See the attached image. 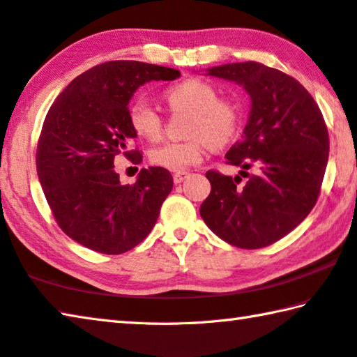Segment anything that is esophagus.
<instances>
[{
  "instance_id": "1",
  "label": "esophagus",
  "mask_w": 357,
  "mask_h": 357,
  "mask_svg": "<svg viewBox=\"0 0 357 357\" xmlns=\"http://www.w3.org/2000/svg\"><path fill=\"white\" fill-rule=\"evenodd\" d=\"M187 178H189V173H187V172H181V173H174V174H173L174 184H181V183H183V181L187 179Z\"/></svg>"
}]
</instances>
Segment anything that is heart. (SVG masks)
<instances>
[{
	"mask_svg": "<svg viewBox=\"0 0 357 357\" xmlns=\"http://www.w3.org/2000/svg\"><path fill=\"white\" fill-rule=\"evenodd\" d=\"M165 99L173 112L192 113L187 142L164 143L149 153L154 165L170 172H187L202 164L209 148L225 146L236 137L241 113L236 104L219 99L213 84L200 78H187L168 88ZM129 123L138 135L155 142L162 137L160 113L148 99L137 98L129 105Z\"/></svg>",
	"mask_w": 357,
	"mask_h": 357,
	"instance_id": "1",
	"label": "heart"
}]
</instances>
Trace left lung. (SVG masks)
<instances>
[{
    "instance_id": "obj_1",
    "label": "left lung",
    "mask_w": 357,
    "mask_h": 357,
    "mask_svg": "<svg viewBox=\"0 0 357 357\" xmlns=\"http://www.w3.org/2000/svg\"><path fill=\"white\" fill-rule=\"evenodd\" d=\"M208 75L234 82L250 96L244 137L227 153L239 176L209 170V197L200 215L220 239L239 249H261L294 229L318 200L329 157V135L310 93L261 63L215 66ZM256 167L257 173L245 170Z\"/></svg>"
}]
</instances>
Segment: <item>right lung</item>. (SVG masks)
Masks as SVG:
<instances>
[{"instance_id":"obj_1","label":"right lung","mask_w":357,"mask_h":357,"mask_svg":"<svg viewBox=\"0 0 357 357\" xmlns=\"http://www.w3.org/2000/svg\"><path fill=\"white\" fill-rule=\"evenodd\" d=\"M176 69L140 61H108L74 78L48 110L36 153L44 195L59 228L88 249L119 255L155 225L173 189L167 168H142L135 184H121L114 157L140 164L128 151L137 132L129 100L151 80H176Z\"/></svg>"}]
</instances>
